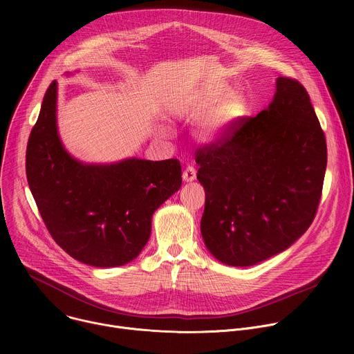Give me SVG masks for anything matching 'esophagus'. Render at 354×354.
<instances>
[{"mask_svg": "<svg viewBox=\"0 0 354 354\" xmlns=\"http://www.w3.org/2000/svg\"><path fill=\"white\" fill-rule=\"evenodd\" d=\"M182 178L185 182H192L196 179V169L193 167H187L183 174H182Z\"/></svg>", "mask_w": 354, "mask_h": 354, "instance_id": "34e87169", "label": "esophagus"}]
</instances>
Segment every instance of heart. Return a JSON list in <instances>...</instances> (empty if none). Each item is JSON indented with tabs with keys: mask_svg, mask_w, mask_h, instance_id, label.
<instances>
[{
	"mask_svg": "<svg viewBox=\"0 0 354 354\" xmlns=\"http://www.w3.org/2000/svg\"><path fill=\"white\" fill-rule=\"evenodd\" d=\"M224 95L223 91H213L209 92L203 99L200 100V112L207 113L212 112L213 108L217 105L218 100L221 99V96ZM241 109V99L236 96L228 97L224 102L206 119L203 129H201V138L205 141H214L217 140L224 129L227 127V124L238 115Z\"/></svg>",
	"mask_w": 354,
	"mask_h": 354,
	"instance_id": "heart-1",
	"label": "heart"
}]
</instances>
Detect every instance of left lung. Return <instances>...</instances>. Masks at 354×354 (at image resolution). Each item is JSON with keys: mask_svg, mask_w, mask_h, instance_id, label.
I'll use <instances>...</instances> for the list:
<instances>
[{"mask_svg": "<svg viewBox=\"0 0 354 354\" xmlns=\"http://www.w3.org/2000/svg\"><path fill=\"white\" fill-rule=\"evenodd\" d=\"M276 85L268 109L230 122L194 154L206 190L200 231L230 266L257 265L292 245L322 196L328 151L310 95L290 77Z\"/></svg>", "mask_w": 354, "mask_h": 354, "instance_id": "obj_1", "label": "left lung"}]
</instances>
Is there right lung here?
Wrapping results in <instances>:
<instances>
[{"label":"right lung","mask_w":354,"mask_h":354,"mask_svg":"<svg viewBox=\"0 0 354 354\" xmlns=\"http://www.w3.org/2000/svg\"><path fill=\"white\" fill-rule=\"evenodd\" d=\"M56 95L53 81L26 147V178L41 220L74 259L96 268L126 265L147 243L154 212L179 190L180 162L75 161L57 134Z\"/></svg>","instance_id":"add662e5"}]
</instances>
